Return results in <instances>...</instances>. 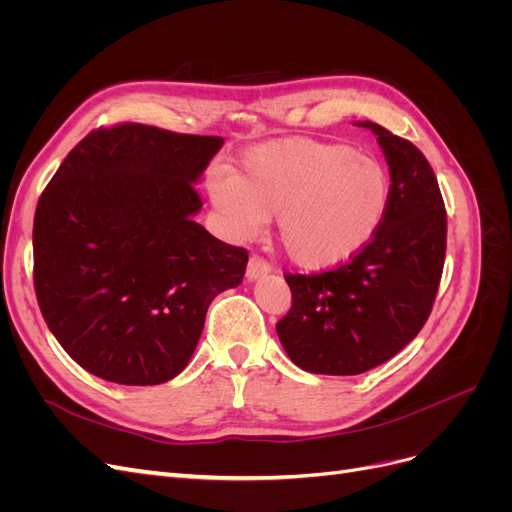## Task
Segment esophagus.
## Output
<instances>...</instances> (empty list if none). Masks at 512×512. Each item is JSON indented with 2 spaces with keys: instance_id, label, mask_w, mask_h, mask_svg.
<instances>
[{
  "instance_id": "1",
  "label": "esophagus",
  "mask_w": 512,
  "mask_h": 512,
  "mask_svg": "<svg viewBox=\"0 0 512 512\" xmlns=\"http://www.w3.org/2000/svg\"><path fill=\"white\" fill-rule=\"evenodd\" d=\"M271 271V265L269 262L262 258V256H258V254H252L250 256V262H247V271H245V277L250 282H254V280H258V277H262V275H267Z\"/></svg>"
}]
</instances>
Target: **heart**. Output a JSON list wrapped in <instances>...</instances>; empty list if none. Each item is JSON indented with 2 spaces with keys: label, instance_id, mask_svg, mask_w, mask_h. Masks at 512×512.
Segmentation results:
<instances>
[{
  "label": "heart",
  "instance_id": "heart-1",
  "mask_svg": "<svg viewBox=\"0 0 512 512\" xmlns=\"http://www.w3.org/2000/svg\"><path fill=\"white\" fill-rule=\"evenodd\" d=\"M386 166L365 151L316 138L252 149L237 177L215 173L209 194L237 237L277 218V241L294 265L331 271L374 241L391 205Z\"/></svg>",
  "mask_w": 512,
  "mask_h": 512
}]
</instances>
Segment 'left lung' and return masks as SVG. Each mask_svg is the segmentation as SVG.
Masks as SVG:
<instances>
[{
  "label": "left lung",
  "instance_id": "8db88e82",
  "mask_svg": "<svg viewBox=\"0 0 512 512\" xmlns=\"http://www.w3.org/2000/svg\"><path fill=\"white\" fill-rule=\"evenodd\" d=\"M393 192L386 220L365 250L320 273H284L292 307L277 335L294 365L356 376L389 361L427 322L446 256V209L421 149L374 121Z\"/></svg>",
  "mask_w": 512,
  "mask_h": 512
}]
</instances>
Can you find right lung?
I'll return each instance as SVG.
<instances>
[{
    "mask_svg": "<svg viewBox=\"0 0 512 512\" xmlns=\"http://www.w3.org/2000/svg\"><path fill=\"white\" fill-rule=\"evenodd\" d=\"M145 123L89 132L40 194L34 288L44 322L102 380L162 384L188 365L247 250L196 224L194 181L222 147Z\"/></svg>",
    "mask_w": 512,
    "mask_h": 512,
    "instance_id": "1",
    "label": "right lung"
}]
</instances>
